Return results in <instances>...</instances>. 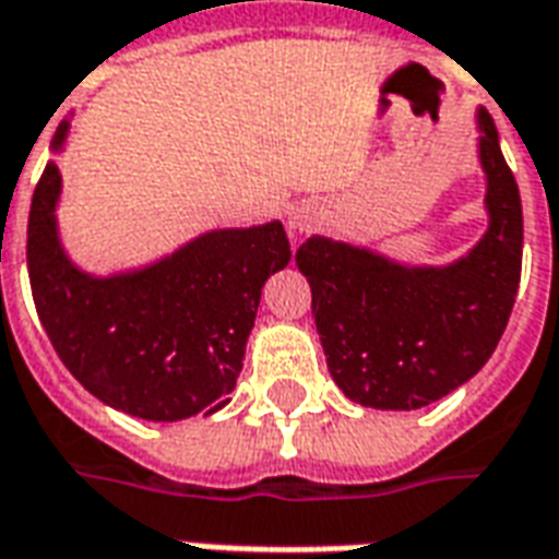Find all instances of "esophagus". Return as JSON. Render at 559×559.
<instances>
[{
    "label": "esophagus",
    "mask_w": 559,
    "mask_h": 559,
    "mask_svg": "<svg viewBox=\"0 0 559 559\" xmlns=\"http://www.w3.org/2000/svg\"><path fill=\"white\" fill-rule=\"evenodd\" d=\"M317 224V212L311 206H290L287 212V233H290L293 239H299L305 233L311 230Z\"/></svg>",
    "instance_id": "34e87169"
}]
</instances>
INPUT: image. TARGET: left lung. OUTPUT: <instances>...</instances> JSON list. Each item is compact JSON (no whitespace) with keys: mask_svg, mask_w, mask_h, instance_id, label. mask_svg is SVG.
I'll return each instance as SVG.
<instances>
[{"mask_svg":"<svg viewBox=\"0 0 559 559\" xmlns=\"http://www.w3.org/2000/svg\"><path fill=\"white\" fill-rule=\"evenodd\" d=\"M488 227L443 266L401 263L365 245L311 236L296 266L338 389L374 411H419L479 374L521 281L524 215L491 114L476 110Z\"/></svg>","mask_w":559,"mask_h":559,"instance_id":"8db88e82","label":"left lung"}]
</instances>
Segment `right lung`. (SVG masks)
<instances>
[{
    "instance_id": "right-lung-1",
    "label": "right lung",
    "mask_w": 559,
    "mask_h": 559,
    "mask_svg": "<svg viewBox=\"0 0 559 559\" xmlns=\"http://www.w3.org/2000/svg\"><path fill=\"white\" fill-rule=\"evenodd\" d=\"M62 122L53 152H62ZM62 173L50 160L29 212L32 299L47 338L80 386L146 421L221 411L242 371L269 275L290 263L281 221L194 236L146 266L95 275L59 236Z\"/></svg>"
}]
</instances>
